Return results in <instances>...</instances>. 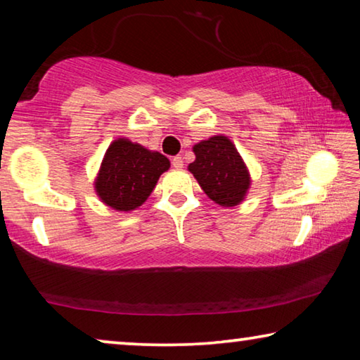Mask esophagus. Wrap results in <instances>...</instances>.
<instances>
[{
	"label": "esophagus",
	"instance_id": "34e87169",
	"mask_svg": "<svg viewBox=\"0 0 360 360\" xmlns=\"http://www.w3.org/2000/svg\"><path fill=\"white\" fill-rule=\"evenodd\" d=\"M172 165L176 168V169H181L182 167H184V160H182V157H174L172 160Z\"/></svg>",
	"mask_w": 360,
	"mask_h": 360
}]
</instances>
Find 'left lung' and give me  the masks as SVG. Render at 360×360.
Segmentation results:
<instances>
[{
  "label": "left lung",
  "mask_w": 360,
  "mask_h": 360,
  "mask_svg": "<svg viewBox=\"0 0 360 360\" xmlns=\"http://www.w3.org/2000/svg\"><path fill=\"white\" fill-rule=\"evenodd\" d=\"M195 160L187 169L212 202L230 208L246 198L251 174L227 136L214 135L193 146Z\"/></svg>",
  "instance_id": "1"
}]
</instances>
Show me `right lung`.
Segmentation results:
<instances>
[{
    "label": "right lung",
    "instance_id": "obj_1",
    "mask_svg": "<svg viewBox=\"0 0 360 360\" xmlns=\"http://www.w3.org/2000/svg\"><path fill=\"white\" fill-rule=\"evenodd\" d=\"M168 168L169 160L160 152L117 138L103 157L94 182L95 192L109 208L130 212L149 198Z\"/></svg>",
    "mask_w": 360,
    "mask_h": 360
}]
</instances>
